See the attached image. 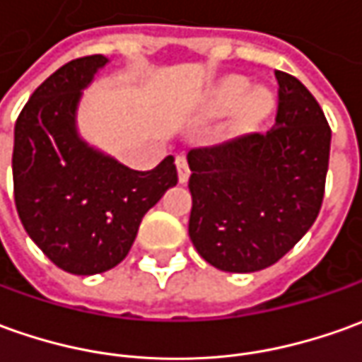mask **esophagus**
Segmentation results:
<instances>
[{
  "instance_id": "1",
  "label": "esophagus",
  "mask_w": 362,
  "mask_h": 362,
  "mask_svg": "<svg viewBox=\"0 0 362 362\" xmlns=\"http://www.w3.org/2000/svg\"><path fill=\"white\" fill-rule=\"evenodd\" d=\"M176 168H178V182H180V184H186L188 178H190V168H188L186 156H178V158H176Z\"/></svg>"
}]
</instances>
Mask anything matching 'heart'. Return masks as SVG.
<instances>
[{"label":"heart","mask_w":362,"mask_h":362,"mask_svg":"<svg viewBox=\"0 0 362 362\" xmlns=\"http://www.w3.org/2000/svg\"><path fill=\"white\" fill-rule=\"evenodd\" d=\"M275 98L265 87L252 88L243 77H226L214 85L202 103V117L206 120H220L235 115L238 129H255L274 110Z\"/></svg>","instance_id":"obj_1"}]
</instances>
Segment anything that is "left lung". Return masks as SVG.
I'll return each instance as SVG.
<instances>
[{"instance_id":"obj_1","label":"left lung","mask_w":362,"mask_h":362,"mask_svg":"<svg viewBox=\"0 0 362 362\" xmlns=\"http://www.w3.org/2000/svg\"><path fill=\"white\" fill-rule=\"evenodd\" d=\"M279 105L265 134L188 152V233L202 257L230 274L279 262L321 210L331 129L315 97L275 71Z\"/></svg>"}]
</instances>
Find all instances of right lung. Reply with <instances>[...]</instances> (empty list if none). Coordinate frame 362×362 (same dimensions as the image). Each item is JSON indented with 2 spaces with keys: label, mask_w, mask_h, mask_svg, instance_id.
<instances>
[{
  "label": "right lung",
  "mask_w": 362,
  "mask_h": 362,
  "mask_svg": "<svg viewBox=\"0 0 362 362\" xmlns=\"http://www.w3.org/2000/svg\"><path fill=\"white\" fill-rule=\"evenodd\" d=\"M107 65L105 55L69 61L35 88L16 122L19 220L53 264L75 275L119 265L144 214L178 182L174 156L152 170H132L81 136L83 90Z\"/></svg>",
  "instance_id": "add662e5"
}]
</instances>
